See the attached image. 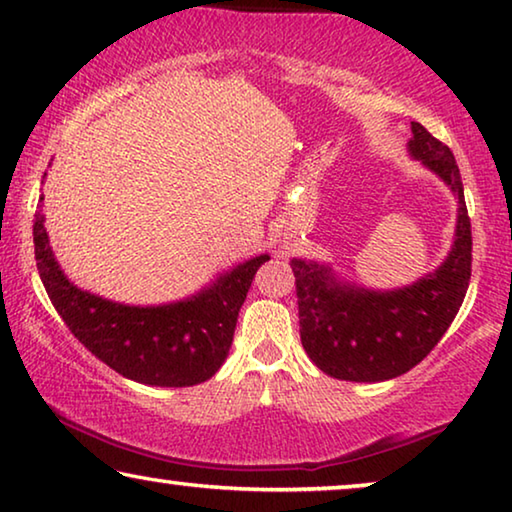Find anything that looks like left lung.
I'll use <instances>...</instances> for the list:
<instances>
[{
    "mask_svg": "<svg viewBox=\"0 0 512 512\" xmlns=\"http://www.w3.org/2000/svg\"><path fill=\"white\" fill-rule=\"evenodd\" d=\"M407 151L457 200L453 246L437 269L411 285L370 289L340 278L331 264L294 257L301 345L329 377L386 381L432 352L460 310L471 278V223L453 151L411 121Z\"/></svg>",
    "mask_w": 512,
    "mask_h": 512,
    "instance_id": "obj_1",
    "label": "left lung"
}]
</instances>
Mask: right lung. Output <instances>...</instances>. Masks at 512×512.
<instances>
[{
    "label": "right lung",
    "mask_w": 512,
    "mask_h": 512,
    "mask_svg": "<svg viewBox=\"0 0 512 512\" xmlns=\"http://www.w3.org/2000/svg\"><path fill=\"white\" fill-rule=\"evenodd\" d=\"M34 246L45 292L75 338L119 375L160 388L195 386L216 375L230 354L236 317L255 273L271 259L262 253L239 262L186 299L131 305L68 280L52 253L41 211L34 220Z\"/></svg>",
    "instance_id": "add662e5"
}]
</instances>
